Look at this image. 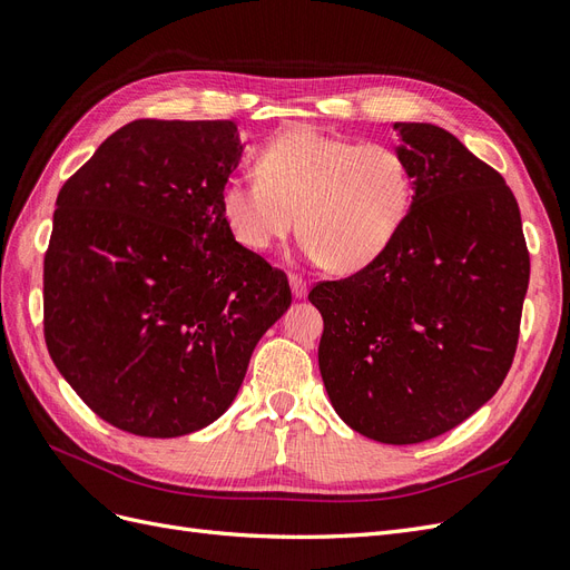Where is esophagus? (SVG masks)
Here are the masks:
<instances>
[{"label": "esophagus", "mask_w": 570, "mask_h": 570, "mask_svg": "<svg viewBox=\"0 0 570 570\" xmlns=\"http://www.w3.org/2000/svg\"><path fill=\"white\" fill-rule=\"evenodd\" d=\"M288 284H291V291L296 298L307 296V282L303 277H298V274H288Z\"/></svg>", "instance_id": "esophagus-1"}]
</instances>
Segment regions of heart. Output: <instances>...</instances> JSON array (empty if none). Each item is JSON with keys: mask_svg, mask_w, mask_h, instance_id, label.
I'll use <instances>...</instances> for the list:
<instances>
[{"mask_svg": "<svg viewBox=\"0 0 570 570\" xmlns=\"http://www.w3.org/2000/svg\"><path fill=\"white\" fill-rule=\"evenodd\" d=\"M255 175L229 177L219 208L238 244L265 253L298 229L303 253L351 274L391 248L412 206V177L393 146L298 125L267 141Z\"/></svg>", "mask_w": 570, "mask_h": 570, "instance_id": "1", "label": "heart"}]
</instances>
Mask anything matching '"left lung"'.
I'll return each instance as SVG.
<instances>
[{"label": "left lung", "instance_id": "1", "mask_svg": "<svg viewBox=\"0 0 570 570\" xmlns=\"http://www.w3.org/2000/svg\"><path fill=\"white\" fill-rule=\"evenodd\" d=\"M412 206L376 263L309 291L336 414L385 445L424 443L498 393L530 279L519 204L500 173L431 122H393Z\"/></svg>", "mask_w": 570, "mask_h": 570}]
</instances>
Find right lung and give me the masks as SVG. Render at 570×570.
<instances>
[{
  "label": "right lung",
  "mask_w": 570,
  "mask_h": 570,
  "mask_svg": "<svg viewBox=\"0 0 570 570\" xmlns=\"http://www.w3.org/2000/svg\"><path fill=\"white\" fill-rule=\"evenodd\" d=\"M244 146L232 120H135L59 191L47 347L120 431L177 438L213 424L291 305L286 274L238 244L219 208Z\"/></svg>",
  "instance_id": "1"
}]
</instances>
